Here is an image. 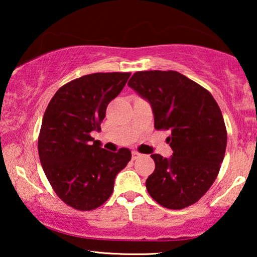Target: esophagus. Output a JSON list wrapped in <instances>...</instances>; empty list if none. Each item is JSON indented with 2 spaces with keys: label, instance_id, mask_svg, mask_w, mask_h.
<instances>
[{
  "label": "esophagus",
  "instance_id": "1",
  "mask_svg": "<svg viewBox=\"0 0 257 257\" xmlns=\"http://www.w3.org/2000/svg\"><path fill=\"white\" fill-rule=\"evenodd\" d=\"M142 156H143V154L138 153V152H137V151H133V152H132V159H133V160L138 159V158H140Z\"/></svg>",
  "mask_w": 257,
  "mask_h": 257
}]
</instances>
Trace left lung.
<instances>
[{
	"label": "left lung",
	"instance_id": "obj_1",
	"mask_svg": "<svg viewBox=\"0 0 257 257\" xmlns=\"http://www.w3.org/2000/svg\"><path fill=\"white\" fill-rule=\"evenodd\" d=\"M127 85L152 107L154 127L170 130L173 154H152L150 195L161 206L181 209L195 203L219 173L227 131L219 105L206 89L177 71H139Z\"/></svg>",
	"mask_w": 257,
	"mask_h": 257
}]
</instances>
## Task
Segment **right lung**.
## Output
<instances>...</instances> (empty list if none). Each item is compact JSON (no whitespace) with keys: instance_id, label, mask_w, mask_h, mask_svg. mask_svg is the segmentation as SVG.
Here are the masks:
<instances>
[{"instance_id":"add662e5","label":"right lung","mask_w":257,"mask_h":257,"mask_svg":"<svg viewBox=\"0 0 257 257\" xmlns=\"http://www.w3.org/2000/svg\"><path fill=\"white\" fill-rule=\"evenodd\" d=\"M131 76L128 72L91 73L62 86L42 120L38 154L49 182L66 205L91 210L113 192L117 174L131 151L110 152L91 137L100 130L106 107Z\"/></svg>"}]
</instances>
